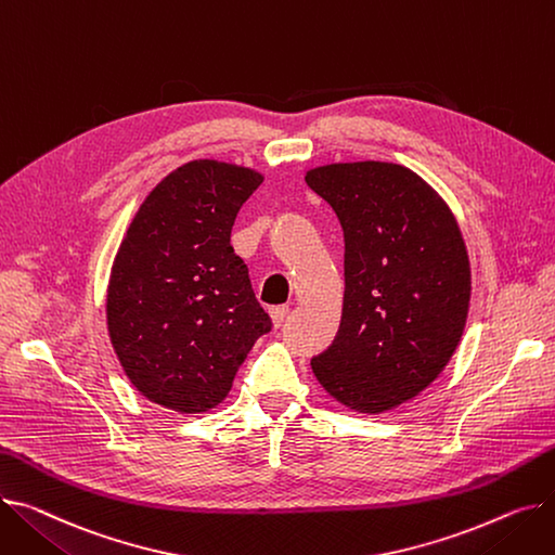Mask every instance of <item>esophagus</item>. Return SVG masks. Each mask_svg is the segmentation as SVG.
<instances>
[{"mask_svg": "<svg viewBox=\"0 0 555 555\" xmlns=\"http://www.w3.org/2000/svg\"><path fill=\"white\" fill-rule=\"evenodd\" d=\"M287 314H289V308H274L272 312H270V317H272V323H274V327H281L283 323H285V319H287Z\"/></svg>", "mask_w": 555, "mask_h": 555, "instance_id": "1", "label": "esophagus"}]
</instances>
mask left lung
Instances as JSON below:
<instances>
[{"label": "left lung", "instance_id": "left-lung-1", "mask_svg": "<svg viewBox=\"0 0 555 555\" xmlns=\"http://www.w3.org/2000/svg\"><path fill=\"white\" fill-rule=\"evenodd\" d=\"M306 182L335 209L346 243L339 332L312 373L357 413L392 411L437 379L462 339L470 263L460 225L401 165L335 163Z\"/></svg>", "mask_w": 555, "mask_h": 555}]
</instances>
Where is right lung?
Masks as SVG:
<instances>
[{
  "instance_id": "1",
  "label": "right lung",
  "mask_w": 555,
  "mask_h": 555,
  "mask_svg": "<svg viewBox=\"0 0 555 555\" xmlns=\"http://www.w3.org/2000/svg\"><path fill=\"white\" fill-rule=\"evenodd\" d=\"M263 176L192 160L144 198L106 289V325L129 382L180 415L223 401L256 339L272 330L243 258L230 245Z\"/></svg>"
}]
</instances>
